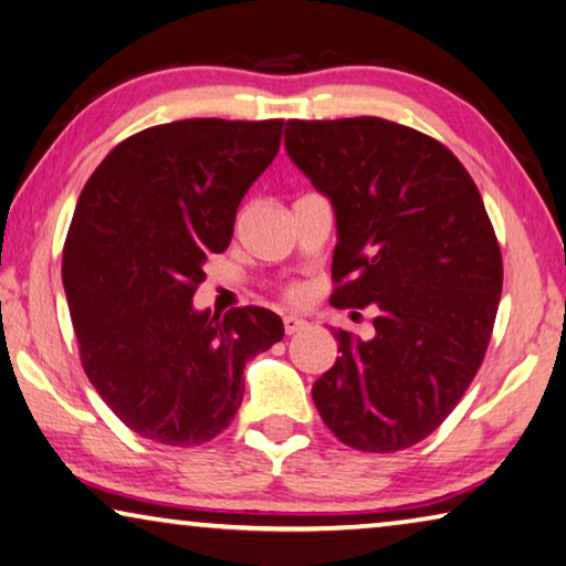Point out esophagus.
I'll list each match as a JSON object with an SVG mask.
<instances>
[{"label":"esophagus","instance_id":"1","mask_svg":"<svg viewBox=\"0 0 566 566\" xmlns=\"http://www.w3.org/2000/svg\"><path fill=\"white\" fill-rule=\"evenodd\" d=\"M282 322H284V332H286V335H294V332H300V329L307 327V319L294 317V315H286Z\"/></svg>","mask_w":566,"mask_h":566}]
</instances>
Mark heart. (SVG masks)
I'll return each mask as SVG.
<instances>
[{"label": "heart", "instance_id": "1", "mask_svg": "<svg viewBox=\"0 0 566 566\" xmlns=\"http://www.w3.org/2000/svg\"><path fill=\"white\" fill-rule=\"evenodd\" d=\"M284 297H286V300H300V290H297V286H286Z\"/></svg>", "mask_w": 566, "mask_h": 566}]
</instances>
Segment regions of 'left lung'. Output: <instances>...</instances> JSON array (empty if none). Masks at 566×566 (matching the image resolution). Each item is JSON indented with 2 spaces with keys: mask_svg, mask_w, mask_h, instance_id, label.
<instances>
[{
  "mask_svg": "<svg viewBox=\"0 0 566 566\" xmlns=\"http://www.w3.org/2000/svg\"><path fill=\"white\" fill-rule=\"evenodd\" d=\"M286 154L337 217L332 307L375 304V337L335 329L339 357L312 388L325 426L365 453L428 438L486 355L504 264L461 160L408 125L290 120Z\"/></svg>",
  "mask_w": 566,
  "mask_h": 566,
  "instance_id": "1",
  "label": "left lung"
}]
</instances>
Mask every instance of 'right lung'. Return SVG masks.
<instances>
[{
  "mask_svg": "<svg viewBox=\"0 0 566 566\" xmlns=\"http://www.w3.org/2000/svg\"><path fill=\"white\" fill-rule=\"evenodd\" d=\"M284 120L191 118L118 143L80 193L62 284L80 363L105 406L148 441L209 443L244 398V365L280 343L264 307L193 310L203 262L272 164Z\"/></svg>",
  "mask_w": 566,
  "mask_h": 566,
  "instance_id": "1",
  "label": "right lung"
}]
</instances>
